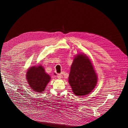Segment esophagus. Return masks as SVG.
I'll list each match as a JSON object with an SVG mask.
<instances>
[{
	"instance_id": "esophagus-1",
	"label": "esophagus",
	"mask_w": 128,
	"mask_h": 128,
	"mask_svg": "<svg viewBox=\"0 0 128 128\" xmlns=\"http://www.w3.org/2000/svg\"><path fill=\"white\" fill-rule=\"evenodd\" d=\"M57 77H58V78L60 79L61 78V75L60 74H58L57 75Z\"/></svg>"
}]
</instances>
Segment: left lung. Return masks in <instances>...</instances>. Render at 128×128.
I'll return each mask as SVG.
<instances>
[{"instance_id":"left-lung-1","label":"left lung","mask_w":128,"mask_h":128,"mask_svg":"<svg viewBox=\"0 0 128 128\" xmlns=\"http://www.w3.org/2000/svg\"><path fill=\"white\" fill-rule=\"evenodd\" d=\"M69 83L75 95L90 94L96 86L98 77L90 59L84 54H78L74 59L68 77Z\"/></svg>"}]
</instances>
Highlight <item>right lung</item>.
<instances>
[{
	"label": "right lung",
	"instance_id": "right-lung-1",
	"mask_svg": "<svg viewBox=\"0 0 128 128\" xmlns=\"http://www.w3.org/2000/svg\"><path fill=\"white\" fill-rule=\"evenodd\" d=\"M26 79L34 91L40 93L45 90L51 78L46 73L44 67L38 65L29 68L26 74Z\"/></svg>",
	"mask_w": 128,
	"mask_h": 128
}]
</instances>
